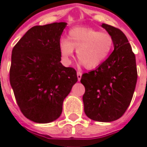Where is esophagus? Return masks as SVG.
<instances>
[{"mask_svg":"<svg viewBox=\"0 0 147 147\" xmlns=\"http://www.w3.org/2000/svg\"><path fill=\"white\" fill-rule=\"evenodd\" d=\"M77 77H78V80L80 81L81 80V78H82V74L80 72H78L77 73Z\"/></svg>","mask_w":147,"mask_h":147,"instance_id":"1","label":"esophagus"}]
</instances>
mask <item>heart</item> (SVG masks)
Masks as SVG:
<instances>
[{
  "instance_id": "obj_1",
  "label": "heart",
  "mask_w": 147,
  "mask_h": 147,
  "mask_svg": "<svg viewBox=\"0 0 147 147\" xmlns=\"http://www.w3.org/2000/svg\"><path fill=\"white\" fill-rule=\"evenodd\" d=\"M114 47L110 33L84 27L74 28L69 32V38L59 42L61 58L65 65H70L71 57L77 49V57L88 69L98 67L108 58Z\"/></svg>"
}]
</instances>
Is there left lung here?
<instances>
[{
    "label": "left lung",
    "mask_w": 147,
    "mask_h": 147,
    "mask_svg": "<svg viewBox=\"0 0 147 147\" xmlns=\"http://www.w3.org/2000/svg\"><path fill=\"white\" fill-rule=\"evenodd\" d=\"M114 40V51L96 69L83 74L84 112L89 119L112 122L119 119L129 106L138 79L136 57L124 33L102 24Z\"/></svg>",
    "instance_id": "obj_1"
}]
</instances>
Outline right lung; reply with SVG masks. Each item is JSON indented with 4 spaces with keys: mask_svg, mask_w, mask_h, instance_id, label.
Wrapping results in <instances>:
<instances>
[{
    "mask_svg": "<svg viewBox=\"0 0 147 147\" xmlns=\"http://www.w3.org/2000/svg\"><path fill=\"white\" fill-rule=\"evenodd\" d=\"M67 23L34 26L14 46L9 82L27 119L47 123L59 118L78 81L76 70L61 64L59 42Z\"/></svg>",
    "mask_w": 147,
    "mask_h": 147,
    "instance_id": "add662e5",
    "label": "right lung"
}]
</instances>
